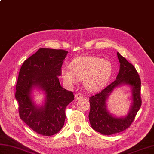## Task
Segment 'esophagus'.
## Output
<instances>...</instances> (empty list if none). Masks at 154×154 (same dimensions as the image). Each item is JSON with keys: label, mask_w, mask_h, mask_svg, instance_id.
Instances as JSON below:
<instances>
[{"label": "esophagus", "mask_w": 154, "mask_h": 154, "mask_svg": "<svg viewBox=\"0 0 154 154\" xmlns=\"http://www.w3.org/2000/svg\"><path fill=\"white\" fill-rule=\"evenodd\" d=\"M83 97V94H81V93H76L75 94V99H82V98Z\"/></svg>", "instance_id": "obj_1"}]
</instances>
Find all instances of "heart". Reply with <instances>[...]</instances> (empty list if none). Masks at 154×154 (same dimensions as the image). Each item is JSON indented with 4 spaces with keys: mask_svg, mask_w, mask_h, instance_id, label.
<instances>
[{
    "mask_svg": "<svg viewBox=\"0 0 154 154\" xmlns=\"http://www.w3.org/2000/svg\"><path fill=\"white\" fill-rule=\"evenodd\" d=\"M70 68L61 69V77L69 87L75 85L79 80L83 81V87L93 92L100 89L109 81L112 72L109 61L94 56H82L74 59Z\"/></svg>",
    "mask_w": 154,
    "mask_h": 154,
    "instance_id": "b5f03b06",
    "label": "heart"
}]
</instances>
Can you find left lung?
<instances>
[{"label": "left lung", "mask_w": 154, "mask_h": 154, "mask_svg": "<svg viewBox=\"0 0 154 154\" xmlns=\"http://www.w3.org/2000/svg\"><path fill=\"white\" fill-rule=\"evenodd\" d=\"M117 55L120 67L116 80L100 92L89 98L91 109L89 119L91 126L103 135H112L128 128L142 105L141 79L138 72L134 65L119 52ZM122 84H129L132 87L133 103L129 114L125 117L116 118L107 110L106 100L112 91Z\"/></svg>", "instance_id": "1"}]
</instances>
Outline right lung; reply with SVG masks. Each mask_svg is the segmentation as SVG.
Returning <instances> with one entry per match:
<instances>
[{"mask_svg": "<svg viewBox=\"0 0 154 154\" xmlns=\"http://www.w3.org/2000/svg\"><path fill=\"white\" fill-rule=\"evenodd\" d=\"M68 53L63 50L40 48L23 63L16 86L15 98L18 103L20 119L39 134L45 136L57 134L63 128L65 109L74 100L73 92L60 85L59 77ZM46 93V103L35 107L30 97L33 87Z\"/></svg>", "mask_w": 154, "mask_h": 154, "instance_id": "obj_1", "label": "right lung"}]
</instances>
